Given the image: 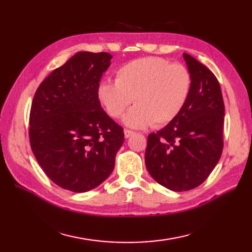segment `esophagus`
<instances>
[{
  "instance_id": "1",
  "label": "esophagus",
  "mask_w": 252,
  "mask_h": 252,
  "mask_svg": "<svg viewBox=\"0 0 252 252\" xmlns=\"http://www.w3.org/2000/svg\"><path fill=\"white\" fill-rule=\"evenodd\" d=\"M132 135H134V132L133 131H131V130H125V137L126 138H129V137H131Z\"/></svg>"
}]
</instances>
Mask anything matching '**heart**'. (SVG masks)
<instances>
[{
	"label": "heart",
	"instance_id": "b5f03b06",
	"mask_svg": "<svg viewBox=\"0 0 252 252\" xmlns=\"http://www.w3.org/2000/svg\"><path fill=\"white\" fill-rule=\"evenodd\" d=\"M191 91V76L185 66L161 57H144L127 63L117 71L116 81L105 80L97 96L107 114L123 115L127 126H162L172 122L184 108Z\"/></svg>",
	"mask_w": 252,
	"mask_h": 252
}]
</instances>
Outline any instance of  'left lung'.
<instances>
[{
    "instance_id": "obj_1",
    "label": "left lung",
    "mask_w": 252,
    "mask_h": 252,
    "mask_svg": "<svg viewBox=\"0 0 252 252\" xmlns=\"http://www.w3.org/2000/svg\"><path fill=\"white\" fill-rule=\"evenodd\" d=\"M191 76L184 108L157 133L148 135L145 163L152 178L173 191L195 189L208 178L223 149L224 101L220 84L209 69L183 54Z\"/></svg>"
}]
</instances>
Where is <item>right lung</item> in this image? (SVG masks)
<instances>
[{"label":"right lung","mask_w":252,"mask_h":252,"mask_svg":"<svg viewBox=\"0 0 252 252\" xmlns=\"http://www.w3.org/2000/svg\"><path fill=\"white\" fill-rule=\"evenodd\" d=\"M112 56L78 52L42 82L30 110L29 137L36 161L62 189L84 192L115 168L123 129L100 106L97 88Z\"/></svg>","instance_id":"1"}]
</instances>
